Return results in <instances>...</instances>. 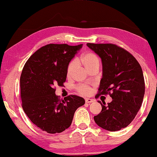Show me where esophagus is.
<instances>
[{
    "mask_svg": "<svg viewBox=\"0 0 157 157\" xmlns=\"http://www.w3.org/2000/svg\"><path fill=\"white\" fill-rule=\"evenodd\" d=\"M85 101H86V103H91L93 102L94 100L92 99H86Z\"/></svg>",
    "mask_w": 157,
    "mask_h": 157,
    "instance_id": "1",
    "label": "esophagus"
}]
</instances>
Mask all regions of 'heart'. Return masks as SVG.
Returning <instances> with one entry per match:
<instances>
[{
	"label": "heart",
	"mask_w": 157,
	"mask_h": 157,
	"mask_svg": "<svg viewBox=\"0 0 157 157\" xmlns=\"http://www.w3.org/2000/svg\"><path fill=\"white\" fill-rule=\"evenodd\" d=\"M78 62L79 63L82 64L86 68H87L88 67L92 65V64L96 63H99V60H98V58L94 54L90 53V52H88V53L83 54L80 58H78ZM75 64L74 62H71L69 63L67 70V76L68 78H69L71 75L72 73L73 72V70L75 69ZM78 90L81 94H88L90 93V88L86 85H82L79 86L78 88Z\"/></svg>",
	"instance_id": "b5f03b06"
}]
</instances>
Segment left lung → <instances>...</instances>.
I'll return each instance as SVG.
<instances>
[{"instance_id":"left-lung-1","label":"left lung","mask_w":157,"mask_h":157,"mask_svg":"<svg viewBox=\"0 0 157 157\" xmlns=\"http://www.w3.org/2000/svg\"><path fill=\"white\" fill-rule=\"evenodd\" d=\"M86 45L102 62L103 75L96 97L109 93L112 99L107 105L98 101L102 110L94 120L105 130H121L133 121L142 106L145 93L142 67L133 55L114 44Z\"/></svg>"}]
</instances>
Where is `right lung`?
Segmentation results:
<instances>
[{
	"label": "right lung",
	"instance_id": "1",
	"mask_svg": "<svg viewBox=\"0 0 157 157\" xmlns=\"http://www.w3.org/2000/svg\"><path fill=\"white\" fill-rule=\"evenodd\" d=\"M82 44H48L35 52L24 65L20 90L24 112L34 124L48 133H61L71 124L75 112L85 100L69 95L60 101L55 86L66 81L70 61Z\"/></svg>",
	"mask_w": 157,
	"mask_h": 157
}]
</instances>
